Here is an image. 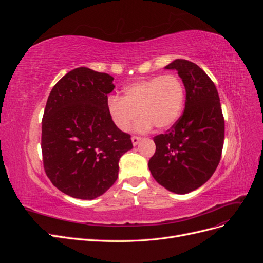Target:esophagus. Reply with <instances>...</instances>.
<instances>
[{"label": "esophagus", "mask_w": 263, "mask_h": 263, "mask_svg": "<svg viewBox=\"0 0 263 263\" xmlns=\"http://www.w3.org/2000/svg\"><path fill=\"white\" fill-rule=\"evenodd\" d=\"M140 140H141V137H138V136H133L132 137V142H133L134 146H137Z\"/></svg>", "instance_id": "obj_1"}]
</instances>
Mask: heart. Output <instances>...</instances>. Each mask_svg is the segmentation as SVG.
Here are the masks:
<instances>
[{"label": "heart", "mask_w": 263, "mask_h": 263, "mask_svg": "<svg viewBox=\"0 0 263 263\" xmlns=\"http://www.w3.org/2000/svg\"><path fill=\"white\" fill-rule=\"evenodd\" d=\"M185 99L184 85L177 76L151 77L127 85L124 97L112 95L107 101V110L117 128L130 129L141 114L136 130L147 132L153 126L165 129L176 123L183 109Z\"/></svg>", "instance_id": "b5f03b06"}]
</instances>
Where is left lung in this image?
Listing matches in <instances>:
<instances>
[{
	"label": "left lung",
	"instance_id": "1",
	"mask_svg": "<svg viewBox=\"0 0 263 263\" xmlns=\"http://www.w3.org/2000/svg\"><path fill=\"white\" fill-rule=\"evenodd\" d=\"M165 69L177 70L182 79L185 109L168 132L154 138L156 153L148 166L159 184L170 192L186 194L202 186L216 170L225 122L216 86L200 67L177 59Z\"/></svg>",
	"mask_w": 263,
	"mask_h": 263
}]
</instances>
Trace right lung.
<instances>
[{"mask_svg": "<svg viewBox=\"0 0 263 263\" xmlns=\"http://www.w3.org/2000/svg\"><path fill=\"white\" fill-rule=\"evenodd\" d=\"M114 78L80 67L55 83L42 122L44 168L67 195L93 200L118 177V161L133 148L130 135L118 129L107 110Z\"/></svg>", "mask_w": 263, "mask_h": 263, "instance_id": "add662e5", "label": "right lung"}]
</instances>
